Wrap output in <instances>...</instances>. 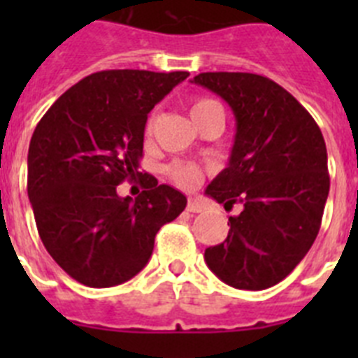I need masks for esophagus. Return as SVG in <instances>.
I'll list each match as a JSON object with an SVG mask.
<instances>
[{"label": "esophagus", "mask_w": 358, "mask_h": 358, "mask_svg": "<svg viewBox=\"0 0 358 358\" xmlns=\"http://www.w3.org/2000/svg\"><path fill=\"white\" fill-rule=\"evenodd\" d=\"M202 210H204V208H202V204L197 201V199H192V197L188 199V204H186V211H189V213H201Z\"/></svg>", "instance_id": "esophagus-1"}]
</instances>
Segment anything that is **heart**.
<instances>
[{"label":"heart","instance_id":"1","mask_svg":"<svg viewBox=\"0 0 358 358\" xmlns=\"http://www.w3.org/2000/svg\"><path fill=\"white\" fill-rule=\"evenodd\" d=\"M222 109V106L213 100V98H195L194 102H192V107H189V115L194 118V122H201L204 116H208L211 110ZM154 127H156V115H150V118L147 120V125H145V136H152L154 132ZM166 173L169 177L176 182L177 186H181V188H195L199 182L202 181V169L199 164L189 163V161H176V163L169 164V169H166Z\"/></svg>","mask_w":358,"mask_h":358}]
</instances>
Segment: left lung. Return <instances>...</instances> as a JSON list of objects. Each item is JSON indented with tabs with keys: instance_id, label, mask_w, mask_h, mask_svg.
I'll list each match as a JSON object with an SVG mask.
<instances>
[{
	"instance_id": "8db88e82",
	"label": "left lung",
	"mask_w": 358,
	"mask_h": 358,
	"mask_svg": "<svg viewBox=\"0 0 358 358\" xmlns=\"http://www.w3.org/2000/svg\"><path fill=\"white\" fill-rule=\"evenodd\" d=\"M192 82L224 98L236 120L229 164L206 195L224 208L243 206L204 260L235 289H268L305 258L321 227L330 192L324 138L308 110L271 78L215 71Z\"/></svg>"
}]
</instances>
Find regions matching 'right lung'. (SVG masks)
<instances>
[{
  "mask_svg": "<svg viewBox=\"0 0 358 358\" xmlns=\"http://www.w3.org/2000/svg\"><path fill=\"white\" fill-rule=\"evenodd\" d=\"M188 71L107 69L82 78L37 123L28 148V197L53 260L94 289L125 283L150 260L156 233L186 197L145 173L132 201L116 186L141 176L147 116Z\"/></svg>",
  "mask_w": 358,
  "mask_h": 358,
  "instance_id": "add662e5",
  "label": "right lung"
}]
</instances>
